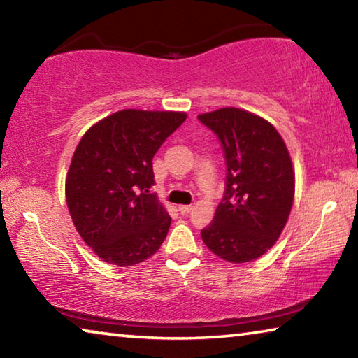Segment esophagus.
<instances>
[{
    "label": "esophagus",
    "mask_w": 358,
    "mask_h": 358,
    "mask_svg": "<svg viewBox=\"0 0 358 358\" xmlns=\"http://www.w3.org/2000/svg\"><path fill=\"white\" fill-rule=\"evenodd\" d=\"M192 208H194L192 205H180V207H178V211H180L181 215H187V213H191Z\"/></svg>",
    "instance_id": "esophagus-1"
}]
</instances>
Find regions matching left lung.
<instances>
[{
  "mask_svg": "<svg viewBox=\"0 0 358 358\" xmlns=\"http://www.w3.org/2000/svg\"><path fill=\"white\" fill-rule=\"evenodd\" d=\"M197 118L215 132L226 159V189L202 240L227 262H250L275 245L292 208L295 181L286 143L268 121L235 107Z\"/></svg>",
  "mask_w": 358,
  "mask_h": 358,
  "instance_id": "obj_1",
  "label": "left lung"
}]
</instances>
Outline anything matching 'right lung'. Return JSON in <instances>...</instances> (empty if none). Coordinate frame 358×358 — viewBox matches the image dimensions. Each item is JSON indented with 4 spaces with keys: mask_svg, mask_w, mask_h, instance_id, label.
I'll use <instances>...</instances> for the list:
<instances>
[{
    "mask_svg": "<svg viewBox=\"0 0 358 358\" xmlns=\"http://www.w3.org/2000/svg\"><path fill=\"white\" fill-rule=\"evenodd\" d=\"M186 113L121 110L92 126L66 180V202L85 243L108 264L132 266L159 250L171 216L148 189L153 156Z\"/></svg>",
    "mask_w": 358,
    "mask_h": 358,
    "instance_id": "obj_1",
    "label": "right lung"
}]
</instances>
